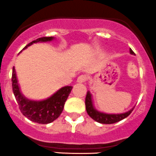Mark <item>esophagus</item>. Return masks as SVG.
I'll return each instance as SVG.
<instances>
[{
  "label": "esophagus",
  "instance_id": "obj_1",
  "mask_svg": "<svg viewBox=\"0 0 156 156\" xmlns=\"http://www.w3.org/2000/svg\"><path fill=\"white\" fill-rule=\"evenodd\" d=\"M87 80V76L86 75H80L77 78L78 83H85Z\"/></svg>",
  "mask_w": 156,
  "mask_h": 156
}]
</instances>
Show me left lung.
<instances>
[{
  "label": "left lung",
  "instance_id": "left-lung-1",
  "mask_svg": "<svg viewBox=\"0 0 156 156\" xmlns=\"http://www.w3.org/2000/svg\"><path fill=\"white\" fill-rule=\"evenodd\" d=\"M129 51L131 54L135 55V53L133 51L132 49H130ZM85 104L86 109H87V113H88V115H90L93 119H94L95 121L98 122L99 123L103 124H112L115 123V122H117L121 121V120H122L123 119L129 116L133 110V109H132L131 110L128 111V112H125V113L122 114H106L103 113V112H98V111L96 110V109H94V107H93V102H92L91 94H90V93L89 91L87 92V96H86Z\"/></svg>",
  "mask_w": 156,
  "mask_h": 156
}]
</instances>
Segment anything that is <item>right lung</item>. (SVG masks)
<instances>
[{
  "instance_id": "obj_1",
  "label": "right lung",
  "mask_w": 156,
  "mask_h": 156,
  "mask_svg": "<svg viewBox=\"0 0 156 156\" xmlns=\"http://www.w3.org/2000/svg\"><path fill=\"white\" fill-rule=\"evenodd\" d=\"M53 37H43L33 41L28 44L23 50L30 46L34 43L46 42L53 40ZM12 89L14 96L18 104L19 109L24 116L30 121L40 124L50 123L57 119L63 112L65 102L66 101L73 87L66 86L63 87L51 97L43 101H32L26 99L20 93L16 77L15 69L13 68L12 72Z\"/></svg>"
}]
</instances>
